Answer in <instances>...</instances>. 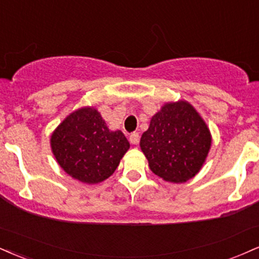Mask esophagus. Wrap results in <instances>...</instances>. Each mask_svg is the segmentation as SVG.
<instances>
[{"label": "esophagus", "instance_id": "1", "mask_svg": "<svg viewBox=\"0 0 259 259\" xmlns=\"http://www.w3.org/2000/svg\"><path fill=\"white\" fill-rule=\"evenodd\" d=\"M139 140H140L139 133H133L132 135H130V138H129V141L132 142L133 145H138V143H139Z\"/></svg>", "mask_w": 259, "mask_h": 259}]
</instances>
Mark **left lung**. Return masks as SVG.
Listing matches in <instances>:
<instances>
[{
  "mask_svg": "<svg viewBox=\"0 0 259 259\" xmlns=\"http://www.w3.org/2000/svg\"><path fill=\"white\" fill-rule=\"evenodd\" d=\"M212 136L199 112L186 100L165 102L142 134L140 147L149 169L164 181L182 183L200 171Z\"/></svg>",
  "mask_w": 259,
  "mask_h": 259,
  "instance_id": "obj_1",
  "label": "left lung"
}]
</instances>
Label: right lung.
Instances as JSON below:
<instances>
[{"label":"right lung","instance_id":"1","mask_svg":"<svg viewBox=\"0 0 259 259\" xmlns=\"http://www.w3.org/2000/svg\"><path fill=\"white\" fill-rule=\"evenodd\" d=\"M51 148L67 175L87 185L107 180L130 143L120 130L112 132L93 106L73 111L55 127Z\"/></svg>","mask_w":259,"mask_h":259}]
</instances>
